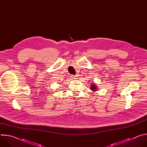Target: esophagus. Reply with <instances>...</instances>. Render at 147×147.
<instances>
[{
  "instance_id": "obj_1",
  "label": "esophagus",
  "mask_w": 147,
  "mask_h": 147,
  "mask_svg": "<svg viewBox=\"0 0 147 147\" xmlns=\"http://www.w3.org/2000/svg\"><path fill=\"white\" fill-rule=\"evenodd\" d=\"M70 77H71L72 79H76V78H77V76H74V75H73V74H71V75L70 76Z\"/></svg>"
}]
</instances>
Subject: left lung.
Here are the masks:
<instances>
[{"label":"left lung","instance_id":"8db88e82","mask_svg":"<svg viewBox=\"0 0 147 147\" xmlns=\"http://www.w3.org/2000/svg\"><path fill=\"white\" fill-rule=\"evenodd\" d=\"M91 90H92V91H95V90L96 89V86H95L94 84H92V85L91 86Z\"/></svg>","mask_w":147,"mask_h":147}]
</instances>
